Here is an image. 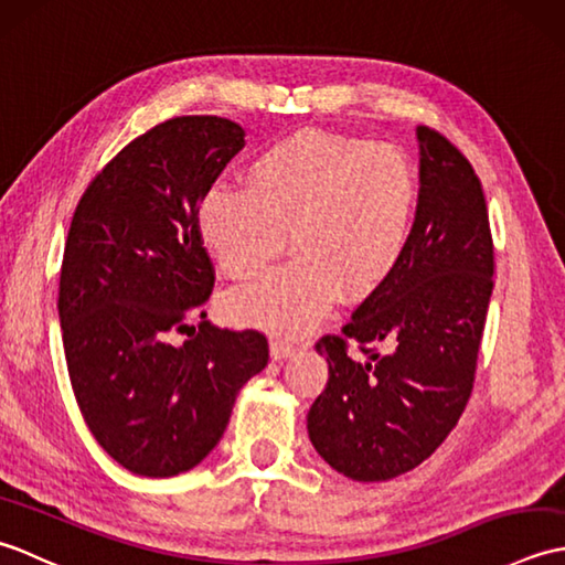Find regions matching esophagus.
Here are the masks:
<instances>
[{
    "label": "esophagus",
    "instance_id": "obj_1",
    "mask_svg": "<svg viewBox=\"0 0 565 565\" xmlns=\"http://www.w3.org/2000/svg\"><path fill=\"white\" fill-rule=\"evenodd\" d=\"M269 352H271V359H289L296 352V344L289 340L274 338L269 344Z\"/></svg>",
    "mask_w": 565,
    "mask_h": 565
}]
</instances>
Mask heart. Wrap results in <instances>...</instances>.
<instances>
[{"instance_id":"1","label":"heart","mask_w":565,"mask_h":565,"mask_svg":"<svg viewBox=\"0 0 565 565\" xmlns=\"http://www.w3.org/2000/svg\"><path fill=\"white\" fill-rule=\"evenodd\" d=\"M247 189L215 186L199 206L213 262L247 279L298 255L227 298L235 322L301 334L328 316L340 291L359 301L386 284L407 255L419 179L407 154L376 140L296 130L247 167Z\"/></svg>"}]
</instances>
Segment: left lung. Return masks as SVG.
I'll list each match as a JSON object with an SVG mask.
<instances>
[{
	"mask_svg": "<svg viewBox=\"0 0 565 565\" xmlns=\"http://www.w3.org/2000/svg\"><path fill=\"white\" fill-rule=\"evenodd\" d=\"M417 140L419 206L407 255L342 332L316 344L330 376L308 411L310 441L334 471L364 483L413 471L459 423L493 294L481 179L439 130L419 126Z\"/></svg>",
	"mask_w": 565,
	"mask_h": 565,
	"instance_id": "8db88e82",
	"label": "left lung"
}]
</instances>
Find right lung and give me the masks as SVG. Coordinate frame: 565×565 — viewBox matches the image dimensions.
<instances>
[{"instance_id": "obj_1", "label": "right lung", "mask_w": 565, "mask_h": 565, "mask_svg": "<svg viewBox=\"0 0 565 565\" xmlns=\"http://www.w3.org/2000/svg\"><path fill=\"white\" fill-rule=\"evenodd\" d=\"M243 146L227 118H170L130 140L72 215L57 296L72 391L99 447L138 476L206 459L269 362L259 330L215 328L201 310L215 269L199 206ZM179 331L190 340L172 345Z\"/></svg>"}]
</instances>
